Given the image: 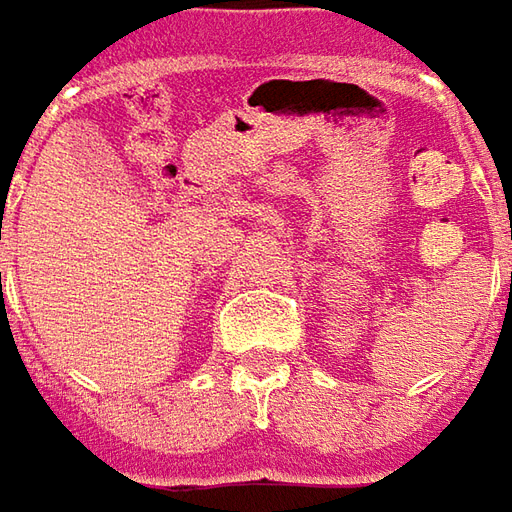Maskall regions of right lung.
I'll list each match as a JSON object with an SVG mask.
<instances>
[{"label":"right lung","mask_w":512,"mask_h":512,"mask_svg":"<svg viewBox=\"0 0 512 512\" xmlns=\"http://www.w3.org/2000/svg\"><path fill=\"white\" fill-rule=\"evenodd\" d=\"M2 211H5V209H2Z\"/></svg>","instance_id":"1"}]
</instances>
